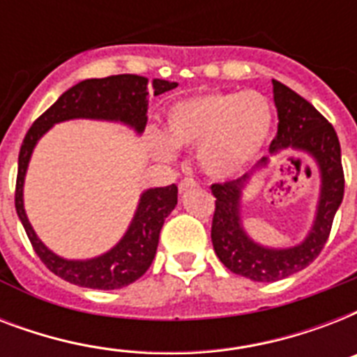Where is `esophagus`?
<instances>
[{
    "label": "esophagus",
    "mask_w": 357,
    "mask_h": 357,
    "mask_svg": "<svg viewBox=\"0 0 357 357\" xmlns=\"http://www.w3.org/2000/svg\"><path fill=\"white\" fill-rule=\"evenodd\" d=\"M198 187V181L192 178H185L179 181V192H185V190H189V189H196Z\"/></svg>",
    "instance_id": "obj_1"
}]
</instances>
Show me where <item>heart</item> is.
Segmentation results:
<instances>
[{
  "label": "heart",
  "instance_id": "b5f03b06",
  "mask_svg": "<svg viewBox=\"0 0 357 357\" xmlns=\"http://www.w3.org/2000/svg\"><path fill=\"white\" fill-rule=\"evenodd\" d=\"M272 107L263 94L200 92L172 103L165 137L148 133L153 155L170 161L174 146L198 148L202 168L215 178H229L259 157L272 129Z\"/></svg>",
  "mask_w": 357,
  "mask_h": 357
}]
</instances>
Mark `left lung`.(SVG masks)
I'll use <instances>...</instances> for the list:
<instances>
[{"label":"left lung","mask_w":357,"mask_h":357,"mask_svg":"<svg viewBox=\"0 0 357 357\" xmlns=\"http://www.w3.org/2000/svg\"><path fill=\"white\" fill-rule=\"evenodd\" d=\"M272 85L280 122L271 153L285 148L310 153L321 172V195L315 222L307 237L296 246L276 250L254 243L241 222V195L248 174L234 181L211 185L213 196L217 198L211 224L213 248L226 268L254 282H278L311 265L330 237L333 217L344 195L341 144L333 126L289 86L276 79H272ZM266 161L263 157L257 167H265Z\"/></svg>","instance_id":"8db88e82"}]
</instances>
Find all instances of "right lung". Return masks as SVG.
Segmentation results:
<instances>
[{
	"instance_id": "1",
	"label": "right lung",
	"mask_w": 357,
	"mask_h": 357,
	"mask_svg": "<svg viewBox=\"0 0 357 357\" xmlns=\"http://www.w3.org/2000/svg\"><path fill=\"white\" fill-rule=\"evenodd\" d=\"M148 79L142 75L122 74L109 75L103 79H85L68 89L46 113H42L33 122L25 135L18 155V176H16V192L14 206L24 229L29 237L33 250L40 257L44 265L63 278L66 282L89 289H120L129 283L137 282L155 257L159 234H161L165 218L172 213L178 204V187H155L142 192L129 224L128 231L114 248L107 254L86 261L63 259L44 246L36 237L35 229L31 228L24 209V179L25 170L29 165L31 153L38 139L52 128L53 123L72 119H96L114 120L128 123L137 133H142L146 128V113H148ZM153 96L172 91L178 83L165 79H153Z\"/></svg>"
}]
</instances>
